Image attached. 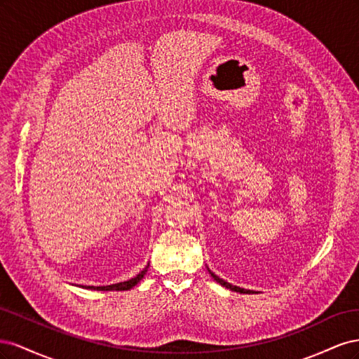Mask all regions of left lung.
<instances>
[{
    "label": "left lung",
    "mask_w": 359,
    "mask_h": 359,
    "mask_svg": "<svg viewBox=\"0 0 359 359\" xmlns=\"http://www.w3.org/2000/svg\"><path fill=\"white\" fill-rule=\"evenodd\" d=\"M208 271H210L211 277L217 281V283H220V285H222V286H224L226 289H231V290H233V292H240V293H257V292H255V290H248V289H244V287L233 286V285H231V283H227V281H224V280H223V278H220L219 276H215L210 268H208Z\"/></svg>",
    "instance_id": "8db88e82"
}]
</instances>
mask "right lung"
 Returning a JSON list of instances; mask_svg holds the SVG:
<instances>
[{
	"label": "right lung",
	"mask_w": 359,
	"mask_h": 359,
	"mask_svg": "<svg viewBox=\"0 0 359 359\" xmlns=\"http://www.w3.org/2000/svg\"><path fill=\"white\" fill-rule=\"evenodd\" d=\"M148 266H149V264L142 271H140V273L136 277L130 278L127 281H121V283H115V285H109V286H82V287L91 289V290H128V289H132L133 286H136L139 281L144 278V276L147 274V271H148Z\"/></svg>",
	"instance_id": "right-lung-1"
}]
</instances>
